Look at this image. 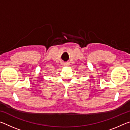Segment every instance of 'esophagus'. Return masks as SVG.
Listing matches in <instances>:
<instances>
[{
    "label": "esophagus",
    "instance_id": "1",
    "mask_svg": "<svg viewBox=\"0 0 130 130\" xmlns=\"http://www.w3.org/2000/svg\"><path fill=\"white\" fill-rule=\"evenodd\" d=\"M66 65H68V63H66Z\"/></svg>",
    "mask_w": 130,
    "mask_h": 130
}]
</instances>
